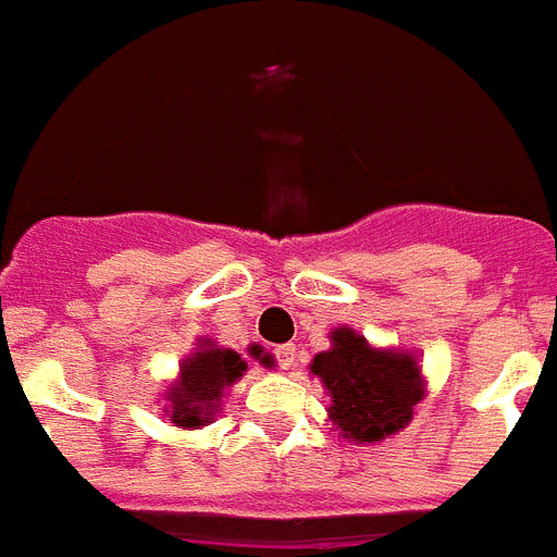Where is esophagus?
Returning a JSON list of instances; mask_svg holds the SVG:
<instances>
[{
    "label": "esophagus",
    "instance_id": "1",
    "mask_svg": "<svg viewBox=\"0 0 557 557\" xmlns=\"http://www.w3.org/2000/svg\"><path fill=\"white\" fill-rule=\"evenodd\" d=\"M275 361L282 370H296V347L293 344H282V347H275Z\"/></svg>",
    "mask_w": 557,
    "mask_h": 557
}]
</instances>
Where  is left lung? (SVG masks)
I'll return each mask as SVG.
<instances>
[{
	"mask_svg": "<svg viewBox=\"0 0 557 557\" xmlns=\"http://www.w3.org/2000/svg\"><path fill=\"white\" fill-rule=\"evenodd\" d=\"M330 342V350L312 358L310 372L333 398L327 412L338 435L375 444L410 424L416 404L424 398L416 356L372 347L350 327L333 330Z\"/></svg>",
	"mask_w": 557,
	"mask_h": 557,
	"instance_id": "8db88e82",
	"label": "left lung"
}]
</instances>
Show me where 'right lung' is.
Listing matches in <instances>:
<instances>
[{
    "label": "right lung",
    "instance_id": "add662e5",
    "mask_svg": "<svg viewBox=\"0 0 557 557\" xmlns=\"http://www.w3.org/2000/svg\"><path fill=\"white\" fill-rule=\"evenodd\" d=\"M250 356L259 358L261 347L252 344ZM268 361V356L261 358ZM247 372V361L236 350L219 347L210 338H201L193 356H187L178 367V379L170 384L164 395V412L173 426L182 430H199L210 424L222 407V395L230 384H236Z\"/></svg>",
    "mask_w": 557,
    "mask_h": 557
}]
</instances>
